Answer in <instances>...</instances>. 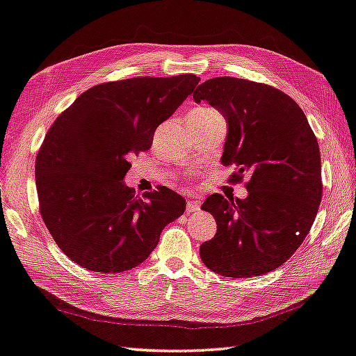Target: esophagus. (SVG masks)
Segmentation results:
<instances>
[{
  "label": "esophagus",
  "instance_id": "1",
  "mask_svg": "<svg viewBox=\"0 0 356 356\" xmlns=\"http://www.w3.org/2000/svg\"><path fill=\"white\" fill-rule=\"evenodd\" d=\"M200 210V204H199V200H190L186 204V213L190 214V213H196V211H199Z\"/></svg>",
  "mask_w": 356,
  "mask_h": 356
}]
</instances>
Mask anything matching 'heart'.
I'll list each match as a JSON object with an SVG mask.
<instances>
[{
  "label": "heart",
  "mask_w": 356,
  "mask_h": 356,
  "mask_svg": "<svg viewBox=\"0 0 356 356\" xmlns=\"http://www.w3.org/2000/svg\"><path fill=\"white\" fill-rule=\"evenodd\" d=\"M199 109H204V111H205V109H208V108H199Z\"/></svg>",
  "instance_id": "heart-1"
}]
</instances>
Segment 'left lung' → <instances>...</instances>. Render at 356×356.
<instances>
[{"label": "left lung", "mask_w": 356, "mask_h": 356, "mask_svg": "<svg viewBox=\"0 0 356 356\" xmlns=\"http://www.w3.org/2000/svg\"><path fill=\"white\" fill-rule=\"evenodd\" d=\"M225 117L220 162L234 165L232 182L248 177L245 199L211 194L204 202L218 232L200 259L227 277L266 275L301 245L323 197L321 154L304 111L282 90L234 76H216L194 90Z\"/></svg>", "instance_id": "obj_1"}]
</instances>
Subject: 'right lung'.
I'll return each mask as SVG.
<instances>
[{
  "mask_svg": "<svg viewBox=\"0 0 356 356\" xmlns=\"http://www.w3.org/2000/svg\"><path fill=\"white\" fill-rule=\"evenodd\" d=\"M200 81L194 74L134 76L85 90L49 128L35 160L40 213L60 250L80 267L122 273L157 247L185 211L170 188L124 185L131 157L151 148L157 127Z\"/></svg>",
  "mask_w": 356,
  "mask_h": 356,
  "instance_id": "right-lung-1",
  "label": "right lung"
}]
</instances>
